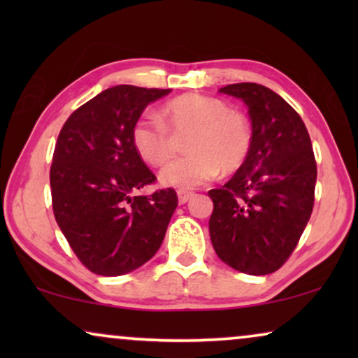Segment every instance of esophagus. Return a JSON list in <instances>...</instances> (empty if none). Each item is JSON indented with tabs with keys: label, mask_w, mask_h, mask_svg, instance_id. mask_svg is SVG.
<instances>
[{
	"label": "esophagus",
	"mask_w": 358,
	"mask_h": 358,
	"mask_svg": "<svg viewBox=\"0 0 358 358\" xmlns=\"http://www.w3.org/2000/svg\"><path fill=\"white\" fill-rule=\"evenodd\" d=\"M194 192H189V190H179L178 192V197H179V203L184 205L185 202H189L190 199H192Z\"/></svg>",
	"instance_id": "obj_1"
}]
</instances>
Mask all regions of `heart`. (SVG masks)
Segmentation results:
<instances>
[{
  "label": "heart",
  "instance_id": "heart-1",
  "mask_svg": "<svg viewBox=\"0 0 358 358\" xmlns=\"http://www.w3.org/2000/svg\"><path fill=\"white\" fill-rule=\"evenodd\" d=\"M174 135L190 134L189 155L159 173L161 184L182 190L199 187L222 173H234L252 150V127L244 114L217 97L182 94L166 102L161 117L145 110L131 127V145L145 163L163 166L174 153Z\"/></svg>",
  "mask_w": 358,
  "mask_h": 358
}]
</instances>
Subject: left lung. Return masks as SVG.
Wrapping results in <instances>:
<instances>
[{"mask_svg": "<svg viewBox=\"0 0 358 358\" xmlns=\"http://www.w3.org/2000/svg\"><path fill=\"white\" fill-rule=\"evenodd\" d=\"M220 92L244 101L254 140L243 168L208 192L210 239L229 267L267 275L288 261L311 217L317 176L313 145L298 112L268 87L236 83Z\"/></svg>", "mask_w": 358, "mask_h": 358, "instance_id": "8db88e82", "label": "left lung"}]
</instances>
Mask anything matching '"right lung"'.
I'll use <instances>...</instances> for the list:
<instances>
[{"label": "right lung", "instance_id": "add662e5", "mask_svg": "<svg viewBox=\"0 0 358 358\" xmlns=\"http://www.w3.org/2000/svg\"><path fill=\"white\" fill-rule=\"evenodd\" d=\"M171 90L120 85L73 112L53 151V215L83 266L117 277L148 262L178 207L174 189L135 190L156 182L131 145V127L150 102Z\"/></svg>", "mask_w": 358, "mask_h": 358}]
</instances>
